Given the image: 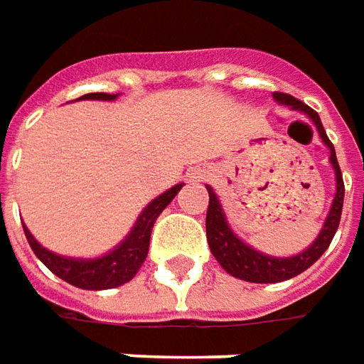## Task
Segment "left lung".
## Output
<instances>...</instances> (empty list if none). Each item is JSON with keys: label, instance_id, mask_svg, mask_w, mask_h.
<instances>
[{"label": "left lung", "instance_id": "1", "mask_svg": "<svg viewBox=\"0 0 364 364\" xmlns=\"http://www.w3.org/2000/svg\"><path fill=\"white\" fill-rule=\"evenodd\" d=\"M274 100L279 104H282V106H290L292 109H299V112L306 114L309 118L313 119L321 140L331 150V158L328 160H331V166L335 170L336 192L335 198H333V204H331V210L326 214V220H324L318 236L314 238L313 245L309 246L306 250L299 252V255L289 256V258H277V256H268L264 252H258L252 246L242 242L230 230V226L226 222V216H224V210H222L220 206V200L214 194V190L210 186H206L208 196H210L208 212H206V238H208L210 252L228 274H232V277L240 280H246V282H260V284L294 279L296 274H301L309 267H313L314 262L324 255V250L328 248L333 236H335L338 222H341V214H343V200H345V184H343V174H341L338 162H336L335 146L328 140L318 114L313 108H309L306 104H302L301 100L290 96V94L274 92Z\"/></svg>", "mask_w": 364, "mask_h": 364}]
</instances>
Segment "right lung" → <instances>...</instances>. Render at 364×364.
<instances>
[{
  "instance_id": "1",
  "label": "right lung",
  "mask_w": 364,
  "mask_h": 364,
  "mask_svg": "<svg viewBox=\"0 0 364 364\" xmlns=\"http://www.w3.org/2000/svg\"><path fill=\"white\" fill-rule=\"evenodd\" d=\"M118 94H85L77 100H116ZM184 184H176L170 190H166L164 194H160L158 198H154L142 214L138 216V220L134 224L130 234L119 242L114 250H109L108 255L100 256V258H70V256H60L51 252L31 236L28 228L23 226V232L28 238L31 250L40 258L46 267L50 268L55 277H60L65 282L74 284L77 289L84 290H106L122 287L126 282H130L136 272L144 264L148 248H150V234L156 218L162 214L166 206L174 200L180 188Z\"/></svg>"
}]
</instances>
